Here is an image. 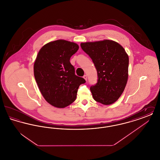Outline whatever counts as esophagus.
<instances>
[{"label": "esophagus", "mask_w": 160, "mask_h": 160, "mask_svg": "<svg viewBox=\"0 0 160 160\" xmlns=\"http://www.w3.org/2000/svg\"><path fill=\"white\" fill-rule=\"evenodd\" d=\"M83 78L86 81V80H87V76H86V75H84L83 76Z\"/></svg>", "instance_id": "esophagus-1"}]
</instances>
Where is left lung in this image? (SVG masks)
Instances as JSON below:
<instances>
[{"instance_id":"8db88e82","label":"left lung","mask_w":160,"mask_h":160,"mask_svg":"<svg viewBox=\"0 0 160 160\" xmlns=\"http://www.w3.org/2000/svg\"><path fill=\"white\" fill-rule=\"evenodd\" d=\"M80 46L97 71V83L90 88L93 99L104 105L114 103L127 83L128 55L122 46L109 39L82 42Z\"/></svg>"}]
</instances>
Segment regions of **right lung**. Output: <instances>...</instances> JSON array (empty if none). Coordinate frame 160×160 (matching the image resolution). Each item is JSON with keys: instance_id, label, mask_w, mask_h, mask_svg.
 <instances>
[{"instance_id": "obj_1", "label": "right lung", "mask_w": 160, "mask_h": 160, "mask_svg": "<svg viewBox=\"0 0 160 160\" xmlns=\"http://www.w3.org/2000/svg\"><path fill=\"white\" fill-rule=\"evenodd\" d=\"M73 42L59 39L43 46L34 62V76L39 89L46 101L57 108L72 104L81 84L86 82L75 74L71 57L78 50Z\"/></svg>"}]
</instances>
